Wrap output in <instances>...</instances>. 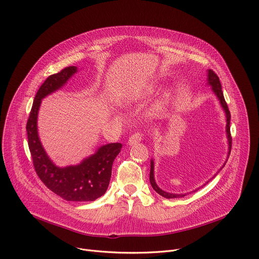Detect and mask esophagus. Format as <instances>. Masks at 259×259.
I'll return each mask as SVG.
<instances>
[{
  "mask_svg": "<svg viewBox=\"0 0 259 259\" xmlns=\"http://www.w3.org/2000/svg\"><path fill=\"white\" fill-rule=\"evenodd\" d=\"M142 138H143V135L141 133H135L134 135H132L128 139V145H135V144H138L140 143L142 141Z\"/></svg>",
  "mask_w": 259,
  "mask_h": 259,
  "instance_id": "34e87169",
  "label": "esophagus"
}]
</instances>
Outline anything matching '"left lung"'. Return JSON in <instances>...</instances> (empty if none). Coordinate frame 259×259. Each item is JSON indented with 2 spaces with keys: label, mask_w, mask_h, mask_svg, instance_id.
Listing matches in <instances>:
<instances>
[{
  "label": "left lung",
  "mask_w": 259,
  "mask_h": 259,
  "mask_svg": "<svg viewBox=\"0 0 259 259\" xmlns=\"http://www.w3.org/2000/svg\"><path fill=\"white\" fill-rule=\"evenodd\" d=\"M207 84L211 86L212 92L215 94V96L218 97L219 101H220V104H221V106H222V108H223V110H224V112L226 114V122H227L226 123V135H227V139H228V155L227 156H229L230 151H231V142H232L231 141V135H230V112H229L227 104L225 102V98H224V95H223V91H222V86H221V83H220V79H219V76L211 69L207 70ZM227 160H228V158H227ZM227 160L224 163V165L220 168V170H222V168L225 166V164L227 163ZM220 170H219V171H220ZM149 181H150V185L153 188V190L157 194H160L161 196H163L165 198H168V199L181 198V197H184V196L187 195V194H171V193L163 191L162 189H160V188L157 187V185L155 183V180H154V163H153V160L150 161ZM196 191L197 190H194V192H196Z\"/></svg>",
  "instance_id": "left-lung-1"
}]
</instances>
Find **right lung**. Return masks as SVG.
I'll use <instances>...</instances> for the list:
<instances>
[{"label":"right lung","instance_id":"add662e5","mask_svg":"<svg viewBox=\"0 0 259 259\" xmlns=\"http://www.w3.org/2000/svg\"><path fill=\"white\" fill-rule=\"evenodd\" d=\"M76 71L75 66H68L60 72L50 75L39 88L26 126L28 144L35 171L52 192L67 201H94L103 196L109 187L112 165L122 144L104 145L78 165L58 167L48 156L37 131L38 111L42 98L62 88Z\"/></svg>","mask_w":259,"mask_h":259}]
</instances>
